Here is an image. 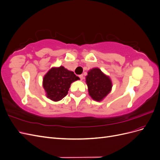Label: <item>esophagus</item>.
I'll return each mask as SVG.
<instances>
[{"label": "esophagus", "mask_w": 160, "mask_h": 160, "mask_svg": "<svg viewBox=\"0 0 160 160\" xmlns=\"http://www.w3.org/2000/svg\"><path fill=\"white\" fill-rule=\"evenodd\" d=\"M79 78L81 79V80L83 79V75H79Z\"/></svg>", "instance_id": "1"}]
</instances>
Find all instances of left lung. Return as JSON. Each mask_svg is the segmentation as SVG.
Wrapping results in <instances>:
<instances>
[{"label":"left lung","mask_w":160,"mask_h":160,"mask_svg":"<svg viewBox=\"0 0 160 160\" xmlns=\"http://www.w3.org/2000/svg\"><path fill=\"white\" fill-rule=\"evenodd\" d=\"M85 79L89 95L97 101L103 100L110 93L112 88V83L109 77L99 68L89 70Z\"/></svg>","instance_id":"8db88e82"}]
</instances>
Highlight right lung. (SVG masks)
<instances>
[{
    "label": "right lung",
    "mask_w": 160,
    "mask_h": 160,
    "mask_svg": "<svg viewBox=\"0 0 160 160\" xmlns=\"http://www.w3.org/2000/svg\"><path fill=\"white\" fill-rule=\"evenodd\" d=\"M79 79L72 71L64 67H52L43 77L42 85L47 98L52 101L61 100L68 93L71 84Z\"/></svg>",
    "instance_id": "obj_1"
}]
</instances>
